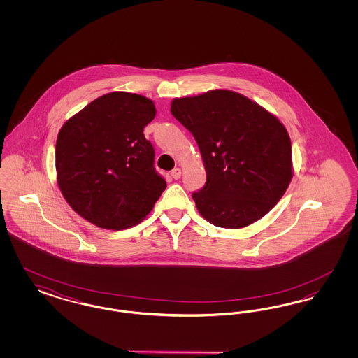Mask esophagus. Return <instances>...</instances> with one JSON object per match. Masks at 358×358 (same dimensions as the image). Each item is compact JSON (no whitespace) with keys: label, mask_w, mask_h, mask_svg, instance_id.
I'll return each instance as SVG.
<instances>
[{"label":"esophagus","mask_w":358,"mask_h":358,"mask_svg":"<svg viewBox=\"0 0 358 358\" xmlns=\"http://www.w3.org/2000/svg\"><path fill=\"white\" fill-rule=\"evenodd\" d=\"M171 174L174 180H178V178L181 177V168H174V169L171 171Z\"/></svg>","instance_id":"obj_1"}]
</instances>
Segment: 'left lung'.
Listing matches in <instances>:
<instances>
[{"instance_id":"obj_1","label":"left lung","mask_w":358,"mask_h":358,"mask_svg":"<svg viewBox=\"0 0 358 358\" xmlns=\"http://www.w3.org/2000/svg\"><path fill=\"white\" fill-rule=\"evenodd\" d=\"M171 113L203 157L206 184L192 197L206 222L244 228L278 204L292 178V153L289 133L273 114L229 90L176 98Z\"/></svg>"}]
</instances>
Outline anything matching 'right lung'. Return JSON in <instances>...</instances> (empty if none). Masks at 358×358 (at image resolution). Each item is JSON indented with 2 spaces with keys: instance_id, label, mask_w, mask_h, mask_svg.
<instances>
[{
  "instance_id": "1",
  "label": "right lung",
  "mask_w": 358,
  "mask_h": 358,
  "mask_svg": "<svg viewBox=\"0 0 358 358\" xmlns=\"http://www.w3.org/2000/svg\"><path fill=\"white\" fill-rule=\"evenodd\" d=\"M153 101L114 91L87 104L60 129L56 180L69 206L87 222L120 231L142 222L166 187L154 171L143 129Z\"/></svg>"
}]
</instances>
